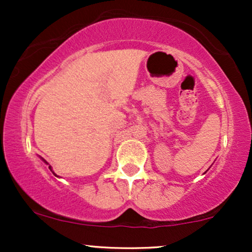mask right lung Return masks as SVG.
Returning a JSON list of instances; mask_svg holds the SVG:
<instances>
[{
	"instance_id": "add662e5",
	"label": "right lung",
	"mask_w": 252,
	"mask_h": 252,
	"mask_svg": "<svg viewBox=\"0 0 252 252\" xmlns=\"http://www.w3.org/2000/svg\"><path fill=\"white\" fill-rule=\"evenodd\" d=\"M41 160H42V161H43V162H45L46 164H48V163H47V161H46V160H43V158H41ZM48 168H50V169L52 170V167H51V166H48ZM53 174H54V173H53Z\"/></svg>"
}]
</instances>
